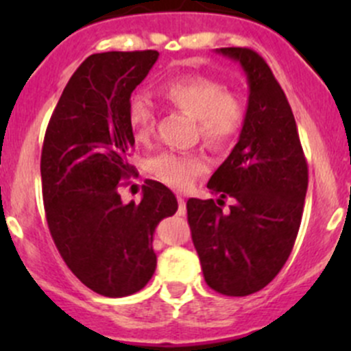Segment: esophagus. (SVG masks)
Instances as JSON below:
<instances>
[{
    "instance_id": "1",
    "label": "esophagus",
    "mask_w": 351,
    "mask_h": 351,
    "mask_svg": "<svg viewBox=\"0 0 351 351\" xmlns=\"http://www.w3.org/2000/svg\"><path fill=\"white\" fill-rule=\"evenodd\" d=\"M178 214H180V215H185V214H186L185 198H183L182 195H178Z\"/></svg>"
}]
</instances>
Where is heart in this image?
<instances>
[{
    "label": "heart",
    "mask_w": 351,
    "mask_h": 351,
    "mask_svg": "<svg viewBox=\"0 0 351 351\" xmlns=\"http://www.w3.org/2000/svg\"><path fill=\"white\" fill-rule=\"evenodd\" d=\"M161 97L195 119L202 139L212 147H226L241 134L246 122V101L236 91L226 90L215 77L192 74L173 80L161 88ZM127 122L134 137L146 143L154 132L156 113L151 101L143 95H132L127 104ZM205 159L198 154L162 153L147 162V169L156 180L175 190L193 185L205 171Z\"/></svg>",
    "instance_id": "heart-1"
}]
</instances>
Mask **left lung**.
I'll list each match as a JSON object with an SVG mask.
<instances>
[{"mask_svg":"<svg viewBox=\"0 0 351 351\" xmlns=\"http://www.w3.org/2000/svg\"><path fill=\"white\" fill-rule=\"evenodd\" d=\"M215 52L241 64L250 90L238 144L207 183L234 205L222 212L212 198H190L186 212L207 285L243 297L270 284L289 260L302 219L307 162L292 108L265 59L246 47Z\"/></svg>","mask_w":351,"mask_h":351,"instance_id":"1","label":"left lung"}]
</instances>
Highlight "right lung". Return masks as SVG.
Returning <instances> with one entry per match:
<instances>
[{
    "label": "right lung",
    "instance_id": "1",
    "mask_svg": "<svg viewBox=\"0 0 351 351\" xmlns=\"http://www.w3.org/2000/svg\"><path fill=\"white\" fill-rule=\"evenodd\" d=\"M158 51L101 52L83 61L49 120L40 158L49 231L69 270L105 297L139 292L153 277L154 231L178 208L171 190L147 180L141 204H123L134 175L127 104Z\"/></svg>",
    "mask_w": 351,
    "mask_h": 351
}]
</instances>
